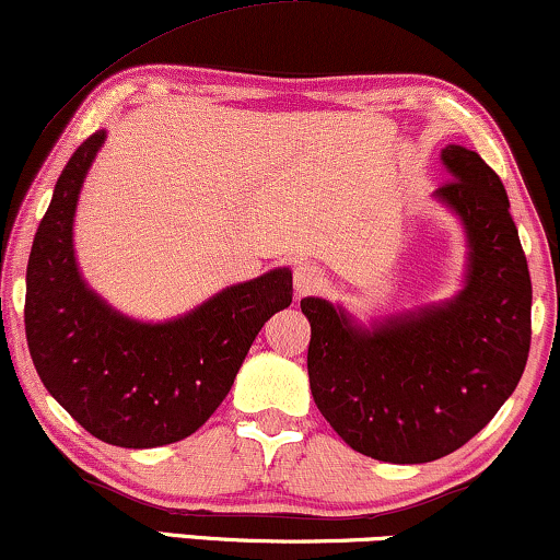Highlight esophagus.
<instances>
[{
	"label": "esophagus",
	"mask_w": 560,
	"mask_h": 560,
	"mask_svg": "<svg viewBox=\"0 0 560 560\" xmlns=\"http://www.w3.org/2000/svg\"><path fill=\"white\" fill-rule=\"evenodd\" d=\"M324 278L322 267L316 265H299L293 269V291H295V299H303V295H312V293H319L324 288Z\"/></svg>",
	"instance_id": "obj_1"
}]
</instances>
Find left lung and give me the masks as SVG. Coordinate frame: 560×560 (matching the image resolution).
<instances>
[{
    "label": "left lung",
    "instance_id": "obj_1",
    "mask_svg": "<svg viewBox=\"0 0 560 560\" xmlns=\"http://www.w3.org/2000/svg\"><path fill=\"white\" fill-rule=\"evenodd\" d=\"M441 161L452 178L433 197L465 225V288L371 329L329 301H301L316 407L350 448L395 465L446 457L491 423L533 337V282L501 178L459 144Z\"/></svg>",
    "mask_w": 560,
    "mask_h": 560
}]
</instances>
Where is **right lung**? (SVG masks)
Returning a JSON list of instances; mask_svg holds the SVG:
<instances>
[{"label": "right lung", "mask_w": 560, "mask_h": 560, "mask_svg": "<svg viewBox=\"0 0 560 560\" xmlns=\"http://www.w3.org/2000/svg\"><path fill=\"white\" fill-rule=\"evenodd\" d=\"M106 132L74 150L33 238L25 337L40 382L106 444L153 448L197 431L231 392L254 337L291 306V269L225 288L195 312L144 324L114 312L80 278L74 207Z\"/></svg>", "instance_id": "add662e5"}]
</instances>
